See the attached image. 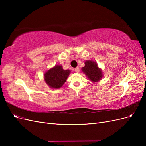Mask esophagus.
<instances>
[{"mask_svg":"<svg viewBox=\"0 0 146 146\" xmlns=\"http://www.w3.org/2000/svg\"><path fill=\"white\" fill-rule=\"evenodd\" d=\"M75 71H76V72H79V71H80V69H79V68L77 67L75 68Z\"/></svg>","mask_w":146,"mask_h":146,"instance_id":"esophagus-1","label":"esophagus"}]
</instances>
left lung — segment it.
Masks as SVG:
<instances>
[{
  "label": "left lung",
  "instance_id": "1",
  "mask_svg": "<svg viewBox=\"0 0 146 146\" xmlns=\"http://www.w3.org/2000/svg\"><path fill=\"white\" fill-rule=\"evenodd\" d=\"M82 71L90 80L93 82H98L103 77L102 70L98 67L96 61L88 60L85 63V66L82 68Z\"/></svg>",
  "mask_w": 146,
  "mask_h": 146
}]
</instances>
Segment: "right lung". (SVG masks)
Listing matches in <instances>:
<instances>
[{
  "instance_id": "add662e5",
  "label": "right lung",
  "mask_w": 146,
  "mask_h": 146,
  "mask_svg": "<svg viewBox=\"0 0 146 146\" xmlns=\"http://www.w3.org/2000/svg\"><path fill=\"white\" fill-rule=\"evenodd\" d=\"M69 74V70H64L62 66L55 65L45 72L44 77L46 83L50 88L58 89L66 82Z\"/></svg>"
}]
</instances>
